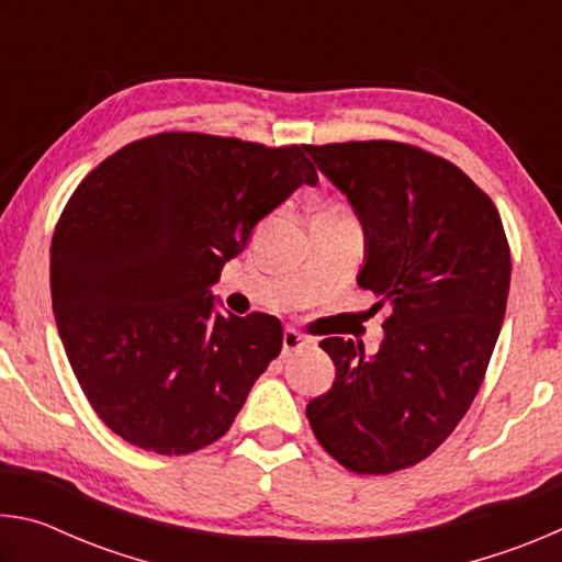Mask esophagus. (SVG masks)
Listing matches in <instances>:
<instances>
[{
    "label": "esophagus",
    "mask_w": 562,
    "mask_h": 562,
    "mask_svg": "<svg viewBox=\"0 0 562 562\" xmlns=\"http://www.w3.org/2000/svg\"><path fill=\"white\" fill-rule=\"evenodd\" d=\"M304 345H307V337H302L297 329H284V335H282V355L284 357L292 355V351L302 349Z\"/></svg>",
    "instance_id": "esophagus-1"
}]
</instances>
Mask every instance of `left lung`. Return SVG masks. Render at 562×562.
Wrapping results in <instances>:
<instances>
[{
	"mask_svg": "<svg viewBox=\"0 0 562 562\" xmlns=\"http://www.w3.org/2000/svg\"><path fill=\"white\" fill-rule=\"evenodd\" d=\"M304 150L364 231L359 288L392 310L374 355L351 339L319 341L337 376L307 418L345 469L394 473L439 449L479 394L506 315V233L491 198L422 148L351 140Z\"/></svg>",
	"mask_w": 562,
	"mask_h": 562,
	"instance_id": "1",
	"label": "left lung"
}]
</instances>
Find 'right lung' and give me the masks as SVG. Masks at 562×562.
Returning a JSON list of instances; mask_svg holds the SVG:
<instances>
[{
	"instance_id": "1",
	"label": "right lung",
	"mask_w": 562,
	"mask_h": 562,
	"mask_svg": "<svg viewBox=\"0 0 562 562\" xmlns=\"http://www.w3.org/2000/svg\"><path fill=\"white\" fill-rule=\"evenodd\" d=\"M300 186L304 146L158 133L81 180L52 240V307L93 412L138 449L186 456L231 429L282 349L278 317L213 284Z\"/></svg>"
}]
</instances>
